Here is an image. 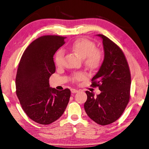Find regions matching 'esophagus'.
<instances>
[{
    "mask_svg": "<svg viewBox=\"0 0 149 149\" xmlns=\"http://www.w3.org/2000/svg\"><path fill=\"white\" fill-rule=\"evenodd\" d=\"M70 91H71V92L72 93H75L79 92V91H78L77 89H71V90H70Z\"/></svg>",
    "mask_w": 149,
    "mask_h": 149,
    "instance_id": "esophagus-1",
    "label": "esophagus"
}]
</instances>
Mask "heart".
<instances>
[{"label": "heart", "mask_w": 149, "mask_h": 149, "mask_svg": "<svg viewBox=\"0 0 149 149\" xmlns=\"http://www.w3.org/2000/svg\"><path fill=\"white\" fill-rule=\"evenodd\" d=\"M70 49L78 56L84 58L85 64L92 69L98 68L103 60V54L97 49L94 42L88 39L81 38L75 41L70 46ZM63 49L58 50L54 56L55 63L57 66L62 65L64 57ZM87 75L83 72H76L72 77V80L75 83L80 82L86 79Z\"/></svg>", "instance_id": "b5f03b06"}]
</instances>
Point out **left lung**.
I'll use <instances>...</instances> for the list:
<instances>
[{
  "mask_svg": "<svg viewBox=\"0 0 149 149\" xmlns=\"http://www.w3.org/2000/svg\"><path fill=\"white\" fill-rule=\"evenodd\" d=\"M103 40L104 58L98 72L92 78V87H98L100 94L86 91L88 98L84 107L89 118L105 126L118 120L130 98L131 77L127 60L120 47L108 37Z\"/></svg>",
  "mask_w": 149,
  "mask_h": 149,
  "instance_id": "obj_1",
  "label": "left lung"
}]
</instances>
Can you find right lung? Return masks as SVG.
Here are the masks:
<instances>
[{
  "instance_id": "1",
  "label": "right lung",
  "mask_w": 149,
  "mask_h": 149,
  "mask_svg": "<svg viewBox=\"0 0 149 149\" xmlns=\"http://www.w3.org/2000/svg\"><path fill=\"white\" fill-rule=\"evenodd\" d=\"M63 37L43 36L31 43L20 58L15 78L16 95L23 110L34 121L43 125L58 120L69 103L70 91L49 87L56 72L54 55L65 44Z\"/></svg>"
}]
</instances>
